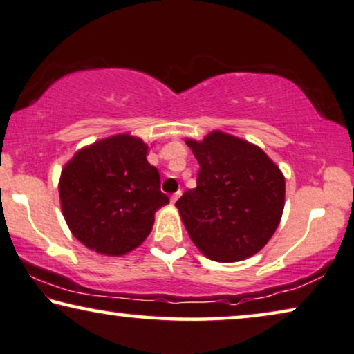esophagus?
<instances>
[{"instance_id":"obj_1","label":"esophagus","mask_w":354,"mask_h":354,"mask_svg":"<svg viewBox=\"0 0 354 354\" xmlns=\"http://www.w3.org/2000/svg\"><path fill=\"white\" fill-rule=\"evenodd\" d=\"M181 194H183L181 191H178V192H175V194H173V196H171V198H170V201H171V203H175V202L178 201V198H179V197H181Z\"/></svg>"}]
</instances>
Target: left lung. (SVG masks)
Instances as JSON below:
<instances>
[{"label":"left lung","instance_id":"left-lung-1","mask_svg":"<svg viewBox=\"0 0 354 354\" xmlns=\"http://www.w3.org/2000/svg\"><path fill=\"white\" fill-rule=\"evenodd\" d=\"M201 170L176 202L189 237L213 261L255 255L279 226L286 179L260 147L223 131L186 139Z\"/></svg>","mask_w":354,"mask_h":354}]
</instances>
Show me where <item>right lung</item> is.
<instances>
[{
  "label": "right lung",
  "mask_w": 354,
  "mask_h": 354,
  "mask_svg": "<svg viewBox=\"0 0 354 354\" xmlns=\"http://www.w3.org/2000/svg\"><path fill=\"white\" fill-rule=\"evenodd\" d=\"M147 152L141 138L115 134L80 149L62 168V215L89 250L127 255L146 241L156 212L170 202Z\"/></svg>",
  "instance_id": "right-lung-1"
}]
</instances>
